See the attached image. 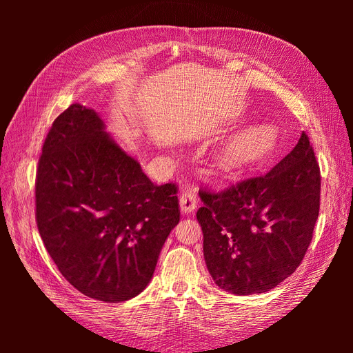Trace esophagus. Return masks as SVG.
<instances>
[{"mask_svg":"<svg viewBox=\"0 0 353 353\" xmlns=\"http://www.w3.org/2000/svg\"><path fill=\"white\" fill-rule=\"evenodd\" d=\"M179 206L183 213L188 215V213L193 212L197 208V194L194 190H187L179 197Z\"/></svg>","mask_w":353,"mask_h":353,"instance_id":"1","label":"esophagus"}]
</instances>
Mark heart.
<instances>
[{"instance_id":"1","label":"heart","mask_w":353,"mask_h":353,"mask_svg":"<svg viewBox=\"0 0 353 353\" xmlns=\"http://www.w3.org/2000/svg\"><path fill=\"white\" fill-rule=\"evenodd\" d=\"M276 144V131L271 125L258 123L237 134L222 153L227 166H239L268 154Z\"/></svg>"}]
</instances>
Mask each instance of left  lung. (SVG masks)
I'll return each mask as SVG.
<instances>
[{"label":"left lung","mask_w":353,"mask_h":353,"mask_svg":"<svg viewBox=\"0 0 353 353\" xmlns=\"http://www.w3.org/2000/svg\"><path fill=\"white\" fill-rule=\"evenodd\" d=\"M319 193L321 174L305 132L266 174L219 193L200 190L197 221L213 281L248 296L270 292L290 276L311 244Z\"/></svg>","instance_id":"left-lung-1"}]
</instances>
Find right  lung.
<instances>
[{
    "instance_id": "right-lung-1",
    "label": "right lung",
    "mask_w": 353,
    "mask_h": 353,
    "mask_svg": "<svg viewBox=\"0 0 353 353\" xmlns=\"http://www.w3.org/2000/svg\"><path fill=\"white\" fill-rule=\"evenodd\" d=\"M104 128L78 103L52 122L38 162L35 216L61 275L82 294L117 303L150 283L179 203L178 187L153 184Z\"/></svg>"
}]
</instances>
